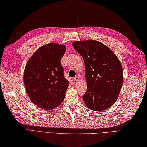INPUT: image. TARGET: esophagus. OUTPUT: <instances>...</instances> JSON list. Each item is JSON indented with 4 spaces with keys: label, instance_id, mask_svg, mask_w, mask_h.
<instances>
[{
    "label": "esophagus",
    "instance_id": "34e87169",
    "mask_svg": "<svg viewBox=\"0 0 147 147\" xmlns=\"http://www.w3.org/2000/svg\"><path fill=\"white\" fill-rule=\"evenodd\" d=\"M79 80H80V78H79V76H76V77H74V79H73V81H74V82L78 81H79Z\"/></svg>",
    "mask_w": 147,
    "mask_h": 147
}]
</instances>
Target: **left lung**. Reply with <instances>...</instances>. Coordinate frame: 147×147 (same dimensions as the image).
<instances>
[{
  "mask_svg": "<svg viewBox=\"0 0 147 147\" xmlns=\"http://www.w3.org/2000/svg\"><path fill=\"white\" fill-rule=\"evenodd\" d=\"M73 47L84 59L88 88L82 99L89 109L103 111L119 97L123 84L122 66L110 48L96 40L76 41Z\"/></svg>",
  "mask_w": 147,
  "mask_h": 147,
  "instance_id": "1",
  "label": "left lung"
}]
</instances>
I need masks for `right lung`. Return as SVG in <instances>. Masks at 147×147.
I'll return each instance as SVG.
<instances>
[{
    "mask_svg": "<svg viewBox=\"0 0 147 147\" xmlns=\"http://www.w3.org/2000/svg\"><path fill=\"white\" fill-rule=\"evenodd\" d=\"M66 47L50 43L41 47L26 64L24 82L32 102L45 110L59 106L69 81L64 76L61 59Z\"/></svg>",
    "mask_w": 147,
    "mask_h": 147,
    "instance_id": "add662e5",
    "label": "right lung"
}]
</instances>
